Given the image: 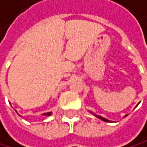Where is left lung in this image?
Returning a JSON list of instances; mask_svg holds the SVG:
<instances>
[{"mask_svg":"<svg viewBox=\"0 0 147 147\" xmlns=\"http://www.w3.org/2000/svg\"><path fill=\"white\" fill-rule=\"evenodd\" d=\"M138 105H139V104H137V106H138ZM90 113H91V114H93L94 115H96L97 118L101 119V120H102V121H106V122H110V121H109V120H107V119H105V118H103V117H102V116H100V115H95V114H94V113H92V112H90ZM127 115H125V117H127Z\"/></svg>","mask_w":147,"mask_h":147,"instance_id":"left-lung-1","label":"left lung"}]
</instances>
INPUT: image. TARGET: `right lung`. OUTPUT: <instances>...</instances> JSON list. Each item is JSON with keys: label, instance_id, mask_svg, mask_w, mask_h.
Listing matches in <instances>:
<instances>
[{"label": "right lung", "instance_id": "add662e5", "mask_svg": "<svg viewBox=\"0 0 147 147\" xmlns=\"http://www.w3.org/2000/svg\"><path fill=\"white\" fill-rule=\"evenodd\" d=\"M15 111H16V110H15ZM16 113H17V111H16ZM51 115V112H48V113H44V114H43V115H48V116H50Z\"/></svg>", "mask_w": 147, "mask_h": 147}]
</instances>
